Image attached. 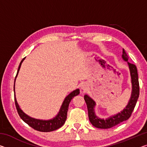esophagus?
<instances>
[{
  "label": "esophagus",
  "instance_id": "esophagus-1",
  "mask_svg": "<svg viewBox=\"0 0 147 147\" xmlns=\"http://www.w3.org/2000/svg\"><path fill=\"white\" fill-rule=\"evenodd\" d=\"M81 89L83 92L87 91V89H88V86H87L86 84H83V85L81 86Z\"/></svg>",
  "mask_w": 147,
  "mask_h": 147
}]
</instances>
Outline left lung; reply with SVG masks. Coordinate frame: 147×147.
Returning <instances> with one entry per match:
<instances>
[{
	"instance_id": "8db88e82",
	"label": "left lung",
	"mask_w": 147,
	"mask_h": 147,
	"mask_svg": "<svg viewBox=\"0 0 147 147\" xmlns=\"http://www.w3.org/2000/svg\"><path fill=\"white\" fill-rule=\"evenodd\" d=\"M122 58H123L124 61H128V56L124 49L123 50ZM127 63L130 72L132 90H131L130 100H129L127 106L124 108L123 111H121V112L117 113L116 115L111 116L108 119H103L99 118L94 113V108L96 105L95 102L91 97H89L88 95H87V94L84 95V100H85L87 107H88L89 119L91 123L93 124L94 127L102 129L110 128L117 125V124L122 123V122L128 120L130 117L139 98V84L138 70H137L136 66L134 64L130 63V62H127Z\"/></svg>"
}]
</instances>
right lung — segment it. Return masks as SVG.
<instances>
[{
  "mask_svg": "<svg viewBox=\"0 0 147 147\" xmlns=\"http://www.w3.org/2000/svg\"><path fill=\"white\" fill-rule=\"evenodd\" d=\"M25 58H24L21 63L19 64L18 70H17V73L16 74V78H15L14 81V93H15V82H16V80L17 76V74L19 73V69L21 68L22 62L24 61V59ZM80 93V90L78 89H76V90L73 91V92L69 94L68 96H67L65 100L63 101V104L61 106V108L59 109V111L55 117L50 119V120H40V119H37L30 117L28 115H27L26 113H24L23 111L21 110V109L19 108V106L18 103H17L16 97V94L14 93V99H15V104H16V106L17 110V112L20 116V117L21 118L22 120L24 122H25L26 124H28V125L34 128V130H38L39 131H43V132H48V131H52L54 130H56L57 129L59 128L63 125L65 122L66 121L67 119V111L69 108V105L70 103L71 100H72L74 96H77Z\"/></svg>",
  "mask_w": 147,
  "mask_h": 147,
  "instance_id": "obj_1",
  "label": "right lung"
}]
</instances>
